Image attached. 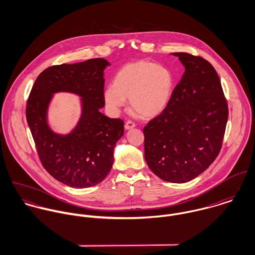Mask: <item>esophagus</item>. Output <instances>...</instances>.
<instances>
[{"instance_id":"obj_1","label":"esophagus","mask_w":255,"mask_h":255,"mask_svg":"<svg viewBox=\"0 0 255 255\" xmlns=\"http://www.w3.org/2000/svg\"><path fill=\"white\" fill-rule=\"evenodd\" d=\"M135 127V124L132 122V121H128L125 125V128L126 129H130V128H133Z\"/></svg>"}]
</instances>
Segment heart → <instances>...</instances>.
I'll return each instance as SVG.
<instances>
[{"instance_id":"obj_1","label":"heart","mask_w":255,"mask_h":255,"mask_svg":"<svg viewBox=\"0 0 255 255\" xmlns=\"http://www.w3.org/2000/svg\"><path fill=\"white\" fill-rule=\"evenodd\" d=\"M175 79L165 66L148 61L125 65L116 73L113 85L104 91V100L113 113H118L128 98L130 108L143 118H152L169 105Z\"/></svg>"}]
</instances>
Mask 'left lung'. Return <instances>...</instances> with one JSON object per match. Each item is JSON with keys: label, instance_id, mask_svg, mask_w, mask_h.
Returning <instances> with one entry per match:
<instances>
[{"label": "left lung", "instance_id": "1", "mask_svg": "<svg viewBox=\"0 0 255 255\" xmlns=\"http://www.w3.org/2000/svg\"><path fill=\"white\" fill-rule=\"evenodd\" d=\"M185 68L169 105L143 128L145 161L166 182H189L217 158L228 122L220 77L205 59L175 53Z\"/></svg>", "mask_w": 255, "mask_h": 255}]
</instances>
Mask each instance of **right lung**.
<instances>
[{"label":"right lung","mask_w":255,"mask_h":255,"mask_svg":"<svg viewBox=\"0 0 255 255\" xmlns=\"http://www.w3.org/2000/svg\"><path fill=\"white\" fill-rule=\"evenodd\" d=\"M104 59L49 67L37 76L26 104V120L42 166L57 181L75 188L94 186L109 174L114 147L124 134V121L110 119L105 105ZM68 91L83 97V115L69 136L49 128L45 113L51 94Z\"/></svg>","instance_id":"1"}]
</instances>
